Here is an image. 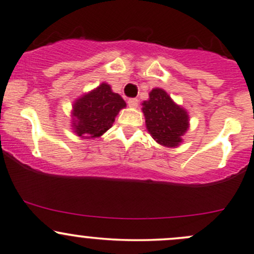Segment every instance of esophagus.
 Returning a JSON list of instances; mask_svg holds the SVG:
<instances>
[{
    "label": "esophagus",
    "instance_id": "esophagus-1",
    "mask_svg": "<svg viewBox=\"0 0 254 254\" xmlns=\"http://www.w3.org/2000/svg\"><path fill=\"white\" fill-rule=\"evenodd\" d=\"M127 105H129V107H131V108H136L138 106V100L137 98H130L127 101Z\"/></svg>",
    "mask_w": 254,
    "mask_h": 254
}]
</instances>
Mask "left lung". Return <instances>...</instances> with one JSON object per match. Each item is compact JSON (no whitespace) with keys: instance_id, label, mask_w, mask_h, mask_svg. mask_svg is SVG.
<instances>
[{"instance_id":"1","label":"left lung","mask_w":254,"mask_h":254,"mask_svg":"<svg viewBox=\"0 0 254 254\" xmlns=\"http://www.w3.org/2000/svg\"><path fill=\"white\" fill-rule=\"evenodd\" d=\"M148 96V100L142 102L147 131L159 145L169 148L178 147L190 127L188 111L176 105L173 98L159 87H154Z\"/></svg>"}]
</instances>
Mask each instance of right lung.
<instances>
[{"instance_id":"obj_1","label":"right lung","mask_w":254,"mask_h":254,"mask_svg":"<svg viewBox=\"0 0 254 254\" xmlns=\"http://www.w3.org/2000/svg\"><path fill=\"white\" fill-rule=\"evenodd\" d=\"M125 107L122 96L112 91L111 85L102 82L74 101L71 129L85 140L100 137L111 129L116 117Z\"/></svg>"}]
</instances>
